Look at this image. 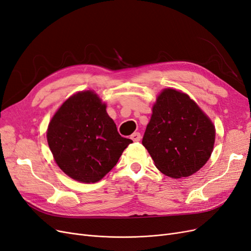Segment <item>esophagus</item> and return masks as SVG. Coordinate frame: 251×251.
Returning a JSON list of instances; mask_svg holds the SVG:
<instances>
[{"label": "esophagus", "mask_w": 251, "mask_h": 251, "mask_svg": "<svg viewBox=\"0 0 251 251\" xmlns=\"http://www.w3.org/2000/svg\"><path fill=\"white\" fill-rule=\"evenodd\" d=\"M141 133L140 132H133L131 135H130V138L133 141V142H140L141 141Z\"/></svg>", "instance_id": "obj_1"}]
</instances>
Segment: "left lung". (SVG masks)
Returning a JSON list of instances; mask_svg holds the SVG:
<instances>
[{
  "label": "left lung",
  "instance_id": "1",
  "mask_svg": "<svg viewBox=\"0 0 251 251\" xmlns=\"http://www.w3.org/2000/svg\"><path fill=\"white\" fill-rule=\"evenodd\" d=\"M215 127L187 94L165 89L143 137L156 168L171 178L197 173L213 151Z\"/></svg>",
  "mask_w": 251,
  "mask_h": 251
}]
</instances>
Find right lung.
<instances>
[{"instance_id": "1", "label": "right lung", "mask_w": 251, "mask_h": 251, "mask_svg": "<svg viewBox=\"0 0 251 251\" xmlns=\"http://www.w3.org/2000/svg\"><path fill=\"white\" fill-rule=\"evenodd\" d=\"M105 108L94 92H79L64 102L49 125L46 135L53 158L74 180H101L132 143L119 134Z\"/></svg>"}]
</instances>
